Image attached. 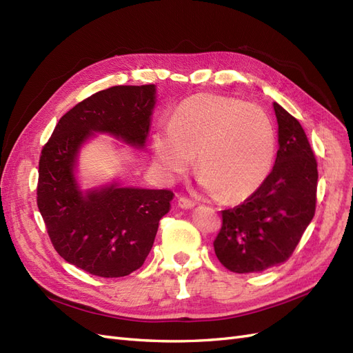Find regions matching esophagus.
Returning <instances> with one entry per match:
<instances>
[{
	"label": "esophagus",
	"mask_w": 353,
	"mask_h": 353,
	"mask_svg": "<svg viewBox=\"0 0 353 353\" xmlns=\"http://www.w3.org/2000/svg\"><path fill=\"white\" fill-rule=\"evenodd\" d=\"M178 206L181 209H193L196 206V203L193 200L185 199V197H179L178 199Z\"/></svg>",
	"instance_id": "1"
}]
</instances>
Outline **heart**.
<instances>
[{"mask_svg": "<svg viewBox=\"0 0 353 353\" xmlns=\"http://www.w3.org/2000/svg\"><path fill=\"white\" fill-rule=\"evenodd\" d=\"M152 141L166 179L183 176L197 154L200 187L228 201L249 197L261 187L276 148L272 121L262 108L215 94L181 103L169 125L156 128Z\"/></svg>", "mask_w": 353, "mask_h": 353, "instance_id": "1", "label": "heart"}]
</instances>
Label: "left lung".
<instances>
[{
  "instance_id": "8db88e82",
  "label": "left lung",
  "mask_w": 353,
  "mask_h": 353,
  "mask_svg": "<svg viewBox=\"0 0 353 353\" xmlns=\"http://www.w3.org/2000/svg\"><path fill=\"white\" fill-rule=\"evenodd\" d=\"M279 152L271 174L241 205L222 210L213 241L219 262L239 274L261 272L290 258L315 215L316 160L297 119L274 103Z\"/></svg>"
}]
</instances>
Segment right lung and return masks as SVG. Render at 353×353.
Listing matches in <instances>:
<instances>
[{"instance_id": "obj_1", "label": "right lung", "mask_w": 353, "mask_h": 353, "mask_svg": "<svg viewBox=\"0 0 353 353\" xmlns=\"http://www.w3.org/2000/svg\"><path fill=\"white\" fill-rule=\"evenodd\" d=\"M156 92V85L95 92L61 117L41 152L37 203L51 243L66 262L92 275L117 279L140 268L174 193L123 187L119 179L82 190L81 148L95 134H108L143 150Z\"/></svg>"}]
</instances>
